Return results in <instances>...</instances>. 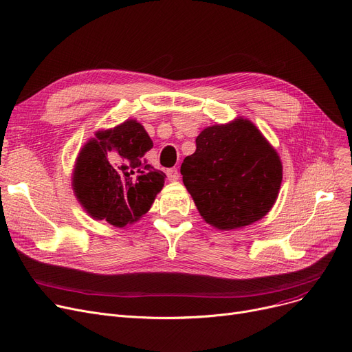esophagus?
Segmentation results:
<instances>
[{
  "instance_id": "1",
  "label": "esophagus",
  "mask_w": 352,
  "mask_h": 352,
  "mask_svg": "<svg viewBox=\"0 0 352 352\" xmlns=\"http://www.w3.org/2000/svg\"><path fill=\"white\" fill-rule=\"evenodd\" d=\"M165 174H166V177H168L170 181H177L179 178V173L177 168H168L165 171Z\"/></svg>"
}]
</instances>
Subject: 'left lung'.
<instances>
[{"instance_id":"1","label":"left lung","mask_w":352,"mask_h":352,"mask_svg":"<svg viewBox=\"0 0 352 352\" xmlns=\"http://www.w3.org/2000/svg\"><path fill=\"white\" fill-rule=\"evenodd\" d=\"M181 165L184 186L208 224L234 230L261 219L283 181L278 154L256 126L239 118L208 126Z\"/></svg>"}]
</instances>
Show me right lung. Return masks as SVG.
<instances>
[{
  "mask_svg": "<svg viewBox=\"0 0 352 352\" xmlns=\"http://www.w3.org/2000/svg\"><path fill=\"white\" fill-rule=\"evenodd\" d=\"M96 137L78 155L72 187L92 218L124 227L151 208L165 174L145 158L153 141L140 122L128 120Z\"/></svg>",
  "mask_w": 352,
  "mask_h": 352,
  "instance_id": "1",
  "label": "right lung"
}]
</instances>
